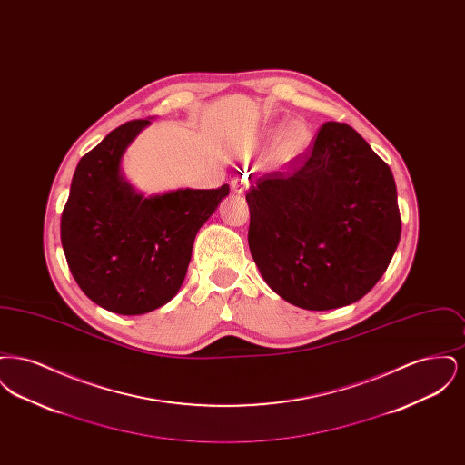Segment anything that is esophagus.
Instances as JSON below:
<instances>
[{
    "label": "esophagus",
    "instance_id": "1",
    "mask_svg": "<svg viewBox=\"0 0 465 465\" xmlns=\"http://www.w3.org/2000/svg\"><path fill=\"white\" fill-rule=\"evenodd\" d=\"M247 188H249V183H247V179H243V177H235V179L232 181V190H233L235 193H239V195H243V193L247 192Z\"/></svg>",
    "mask_w": 465,
    "mask_h": 465
}]
</instances>
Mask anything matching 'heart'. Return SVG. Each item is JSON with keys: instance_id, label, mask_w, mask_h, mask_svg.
<instances>
[{"instance_id": "b5f03b06", "label": "heart", "mask_w": 465, "mask_h": 465, "mask_svg": "<svg viewBox=\"0 0 465 465\" xmlns=\"http://www.w3.org/2000/svg\"><path fill=\"white\" fill-rule=\"evenodd\" d=\"M263 137L268 143L275 141V156L286 163L298 160L310 146V129L298 120L291 122L286 127H268Z\"/></svg>"}]
</instances>
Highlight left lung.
Returning a JSON list of instances; mask_svg holds the SVG:
<instances>
[{
    "instance_id": "8db88e82",
    "label": "left lung",
    "mask_w": 465,
    "mask_h": 465,
    "mask_svg": "<svg viewBox=\"0 0 465 465\" xmlns=\"http://www.w3.org/2000/svg\"><path fill=\"white\" fill-rule=\"evenodd\" d=\"M245 200L252 260L270 289L300 309L355 303L398 249L392 171L347 124H324L292 173L260 177Z\"/></svg>"
}]
</instances>
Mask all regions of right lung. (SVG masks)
I'll use <instances>...</instances> for the list:
<instances>
[{
	"label": "right lung",
	"mask_w": 465,
	"mask_h": 465,
	"mask_svg": "<svg viewBox=\"0 0 465 465\" xmlns=\"http://www.w3.org/2000/svg\"><path fill=\"white\" fill-rule=\"evenodd\" d=\"M152 120L120 125L78 162L61 218L76 284L94 303L120 315L148 313L176 296L200 226L230 193L223 184L144 195L131 184L124 155Z\"/></svg>",
	"instance_id": "right-lung-1"
}]
</instances>
